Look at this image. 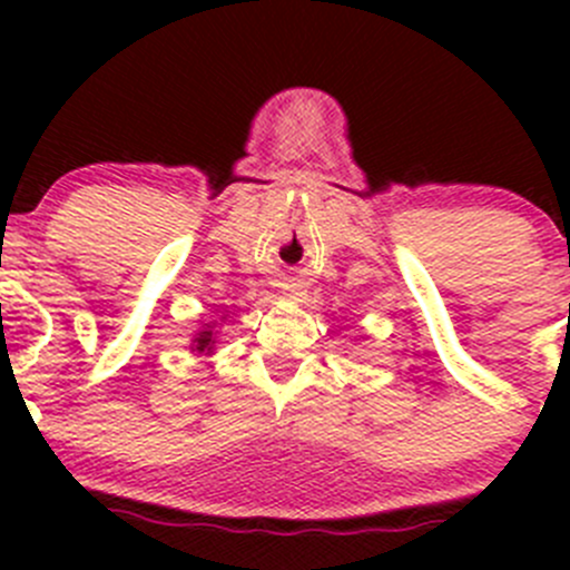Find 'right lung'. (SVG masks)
Wrapping results in <instances>:
<instances>
[{"label":"right lung","instance_id":"right-lung-1","mask_svg":"<svg viewBox=\"0 0 570 570\" xmlns=\"http://www.w3.org/2000/svg\"><path fill=\"white\" fill-rule=\"evenodd\" d=\"M212 344V331H204V336L198 338V350H204V347H209Z\"/></svg>","mask_w":570,"mask_h":570}]
</instances>
